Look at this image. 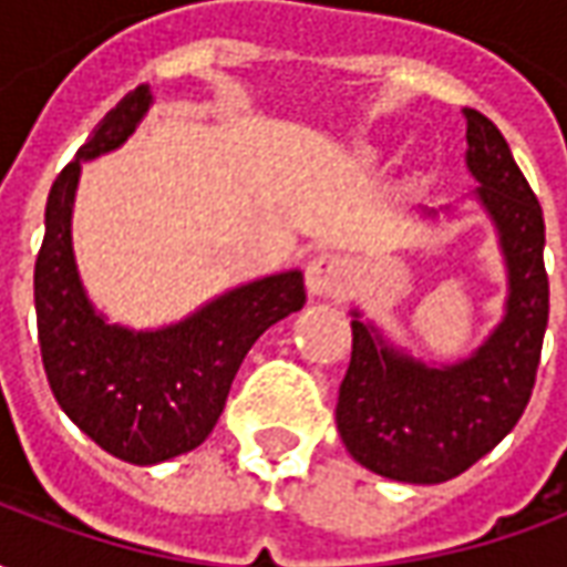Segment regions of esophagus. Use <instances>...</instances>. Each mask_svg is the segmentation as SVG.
Returning <instances> with one entry per match:
<instances>
[{
    "mask_svg": "<svg viewBox=\"0 0 567 567\" xmlns=\"http://www.w3.org/2000/svg\"><path fill=\"white\" fill-rule=\"evenodd\" d=\"M352 285V264L343 255L321 251L307 264V291L312 297H343Z\"/></svg>",
    "mask_w": 567,
    "mask_h": 567,
    "instance_id": "1",
    "label": "esophagus"
}]
</instances>
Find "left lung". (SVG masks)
I'll return each mask as SVG.
<instances>
[{"label": "left lung", "mask_w": 567, "mask_h": 567, "mask_svg": "<svg viewBox=\"0 0 567 567\" xmlns=\"http://www.w3.org/2000/svg\"><path fill=\"white\" fill-rule=\"evenodd\" d=\"M464 163L474 199L498 234L507 270L504 316L471 355L425 361L394 346L352 309V361L337 401V431L368 471L398 483L434 486L464 474L507 437L535 389L549 319L544 212L501 130L464 109ZM440 212L427 209L425 218Z\"/></svg>", "instance_id": "1"}]
</instances>
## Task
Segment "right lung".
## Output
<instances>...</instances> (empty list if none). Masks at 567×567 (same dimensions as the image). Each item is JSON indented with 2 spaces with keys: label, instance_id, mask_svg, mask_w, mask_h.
Wrapping results in <instances>:
<instances>
[{
  "label": "right lung",
  "instance_id": "right-lung-1",
  "mask_svg": "<svg viewBox=\"0 0 567 567\" xmlns=\"http://www.w3.org/2000/svg\"><path fill=\"white\" fill-rule=\"evenodd\" d=\"M151 103L148 84L130 91L56 175L35 258L39 346L56 404L93 443L130 464L197 450L221 416L248 349L307 303L303 272L285 270L236 285L182 321L148 331L112 324L93 307L72 248L81 163L121 148Z\"/></svg>",
  "mask_w": 567,
  "mask_h": 567
}]
</instances>
